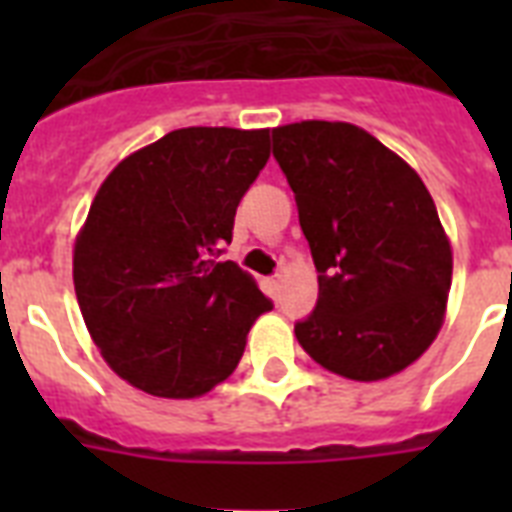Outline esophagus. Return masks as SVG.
Wrapping results in <instances>:
<instances>
[{"mask_svg": "<svg viewBox=\"0 0 512 512\" xmlns=\"http://www.w3.org/2000/svg\"><path fill=\"white\" fill-rule=\"evenodd\" d=\"M281 284H284V273H279V276H273V279H271V287L273 289H279Z\"/></svg>", "mask_w": 512, "mask_h": 512, "instance_id": "34e87169", "label": "esophagus"}]
</instances>
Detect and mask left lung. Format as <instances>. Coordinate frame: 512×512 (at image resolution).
<instances>
[{"label": "left lung", "instance_id": "1", "mask_svg": "<svg viewBox=\"0 0 512 512\" xmlns=\"http://www.w3.org/2000/svg\"><path fill=\"white\" fill-rule=\"evenodd\" d=\"M319 276L297 342L329 372L377 382L404 372L446 319L452 244L422 177L348 122L273 127Z\"/></svg>", "mask_w": 512, "mask_h": 512}]
</instances>
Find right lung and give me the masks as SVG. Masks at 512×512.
<instances>
[{
  "instance_id": "1",
  "label": "right lung",
  "mask_w": 512,
  "mask_h": 512,
  "mask_svg": "<svg viewBox=\"0 0 512 512\" xmlns=\"http://www.w3.org/2000/svg\"><path fill=\"white\" fill-rule=\"evenodd\" d=\"M268 130L185 127L124 156L74 241V289L100 356L132 388L199 398L228 380L271 300L217 263Z\"/></svg>"
}]
</instances>
